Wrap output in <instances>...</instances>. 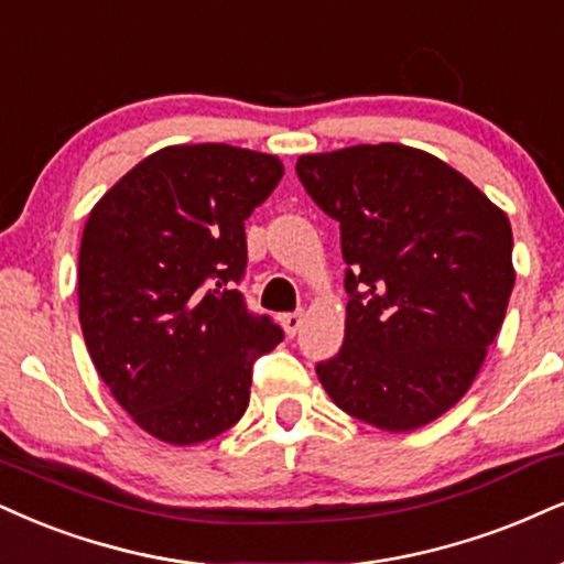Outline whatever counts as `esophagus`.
I'll return each instance as SVG.
<instances>
[{"instance_id":"34e87169","label":"esophagus","mask_w":564,"mask_h":564,"mask_svg":"<svg viewBox=\"0 0 564 564\" xmlns=\"http://www.w3.org/2000/svg\"><path fill=\"white\" fill-rule=\"evenodd\" d=\"M301 324H303V314H301V311H293V314H284V316H282V326H284V332H288L290 337L297 335V329H301Z\"/></svg>"}]
</instances>
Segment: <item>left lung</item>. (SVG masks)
Listing matches in <instances>:
<instances>
[{"label":"left lung","instance_id":"left-lung-1","mask_svg":"<svg viewBox=\"0 0 564 564\" xmlns=\"http://www.w3.org/2000/svg\"><path fill=\"white\" fill-rule=\"evenodd\" d=\"M297 180L339 221L347 318L316 364L337 408L384 431L440 419L474 384L510 303L505 212L442 159L400 143L308 154Z\"/></svg>","mask_w":564,"mask_h":564}]
</instances>
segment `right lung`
<instances>
[{"mask_svg": "<svg viewBox=\"0 0 564 564\" xmlns=\"http://www.w3.org/2000/svg\"><path fill=\"white\" fill-rule=\"evenodd\" d=\"M284 175L227 143L156 151L94 206L80 329L115 400L156 440L198 444L242 419L256 358L284 332L248 311L246 219Z\"/></svg>", "mask_w": 564, "mask_h": 564, "instance_id": "1", "label": "right lung"}]
</instances>
